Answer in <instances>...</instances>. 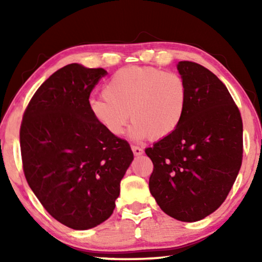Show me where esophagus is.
<instances>
[{
    "label": "esophagus",
    "instance_id": "esophagus-1",
    "mask_svg": "<svg viewBox=\"0 0 262 262\" xmlns=\"http://www.w3.org/2000/svg\"><path fill=\"white\" fill-rule=\"evenodd\" d=\"M131 149H132V151H134V154H135L136 156L142 155V154L144 152V150H143V149L141 148V146H137V145H132Z\"/></svg>",
    "mask_w": 262,
    "mask_h": 262
}]
</instances>
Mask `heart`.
Segmentation results:
<instances>
[{"label":"heart","mask_w":262,"mask_h":262,"mask_svg":"<svg viewBox=\"0 0 262 262\" xmlns=\"http://www.w3.org/2000/svg\"><path fill=\"white\" fill-rule=\"evenodd\" d=\"M187 106L184 78L154 67L118 70L103 87L102 98L89 100L93 118L111 135H123L131 117L130 136L137 141L168 137L180 126Z\"/></svg>","instance_id":"b5f03b06"}]
</instances>
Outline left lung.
Segmentation results:
<instances>
[{"mask_svg":"<svg viewBox=\"0 0 262 262\" xmlns=\"http://www.w3.org/2000/svg\"><path fill=\"white\" fill-rule=\"evenodd\" d=\"M178 70L188 88L187 111L173 134L145 149L154 164L149 189L168 216L196 222L223 204L237 178L243 124L216 75L189 60Z\"/></svg>","mask_w":262,"mask_h":262,"instance_id":"1","label":"left lung"}]
</instances>
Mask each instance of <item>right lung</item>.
<instances>
[{
	"label": "right lung",
	"mask_w": 262,
	"mask_h": 262,
	"mask_svg": "<svg viewBox=\"0 0 262 262\" xmlns=\"http://www.w3.org/2000/svg\"><path fill=\"white\" fill-rule=\"evenodd\" d=\"M107 71L73 63L53 73L28 102L20 126L25 178L44 209L75 230L110 218L134 160L127 141L107 132L89 96Z\"/></svg>",
	"instance_id": "right-lung-1"
}]
</instances>
